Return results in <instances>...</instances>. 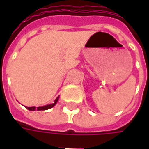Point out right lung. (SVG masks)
<instances>
[{"label": "right lung", "instance_id": "obj_1", "mask_svg": "<svg viewBox=\"0 0 149 149\" xmlns=\"http://www.w3.org/2000/svg\"><path fill=\"white\" fill-rule=\"evenodd\" d=\"M58 97L55 100V101H54L53 104H49V105H45V106L43 107H26L28 110H29V111H36V110H37V111H45V110H48V109L52 108V107L55 106L56 103H57V101H58Z\"/></svg>", "mask_w": 149, "mask_h": 149}]
</instances>
